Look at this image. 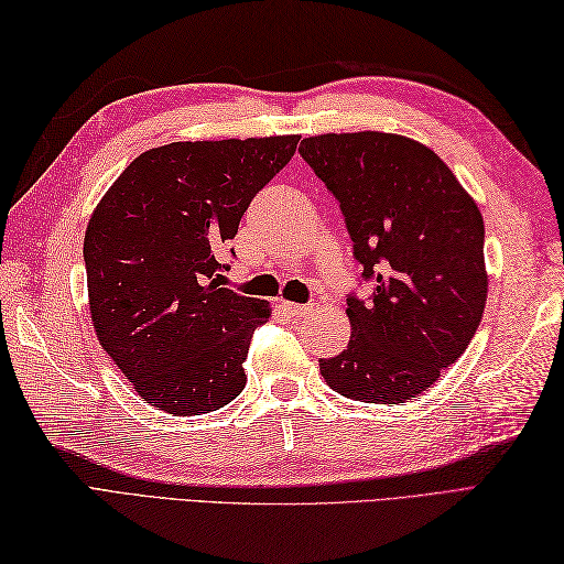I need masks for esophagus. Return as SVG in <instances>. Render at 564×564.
Segmentation results:
<instances>
[{
    "instance_id": "34e87169",
    "label": "esophagus",
    "mask_w": 564,
    "mask_h": 564,
    "mask_svg": "<svg viewBox=\"0 0 564 564\" xmlns=\"http://www.w3.org/2000/svg\"><path fill=\"white\" fill-rule=\"evenodd\" d=\"M282 308L292 315V318H304V315H308L313 311L311 304H292V301H284Z\"/></svg>"
}]
</instances>
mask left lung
Wrapping results in <instances>:
<instances>
[{"label": "left lung", "instance_id": "left-lung-1", "mask_svg": "<svg viewBox=\"0 0 564 564\" xmlns=\"http://www.w3.org/2000/svg\"><path fill=\"white\" fill-rule=\"evenodd\" d=\"M299 153L339 200L368 301L349 294V347L321 359L341 397L402 404L455 364L486 308L484 217L431 148L406 135H311Z\"/></svg>", "mask_w": 564, "mask_h": 564}]
</instances>
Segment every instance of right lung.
I'll use <instances>...</instances> for the list:
<instances>
[{
    "instance_id": "add662e5",
    "label": "right lung",
    "mask_w": 564,
    "mask_h": 564,
    "mask_svg": "<svg viewBox=\"0 0 564 564\" xmlns=\"http://www.w3.org/2000/svg\"><path fill=\"white\" fill-rule=\"evenodd\" d=\"M296 143L270 135L145 150L90 215L95 335L150 406L200 416L241 394L253 329L270 306L223 286L219 253Z\"/></svg>"
}]
</instances>
